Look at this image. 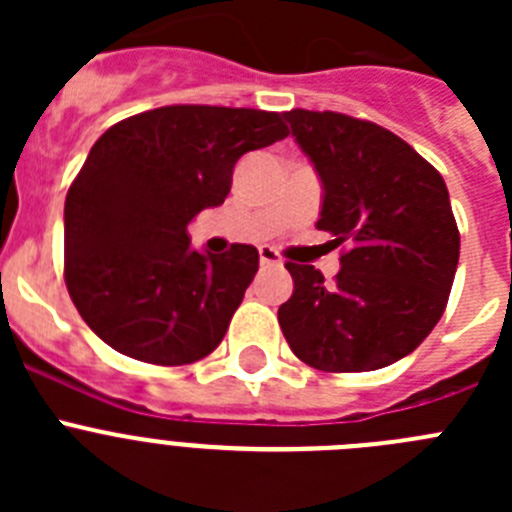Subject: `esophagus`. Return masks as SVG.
Instances as JSON below:
<instances>
[{
  "label": "esophagus",
  "mask_w": 512,
  "mask_h": 512,
  "mask_svg": "<svg viewBox=\"0 0 512 512\" xmlns=\"http://www.w3.org/2000/svg\"><path fill=\"white\" fill-rule=\"evenodd\" d=\"M259 261H261V266H279V264H282L279 253L274 251L271 246H261L259 248Z\"/></svg>",
  "instance_id": "1"
}]
</instances>
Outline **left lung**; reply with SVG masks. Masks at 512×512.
<instances>
[{
	"label": "left lung",
	"instance_id": "left-lung-1",
	"mask_svg": "<svg viewBox=\"0 0 512 512\" xmlns=\"http://www.w3.org/2000/svg\"><path fill=\"white\" fill-rule=\"evenodd\" d=\"M323 182L318 230L341 253L336 282L287 269L295 292L279 325L297 359L320 372H374L413 354L441 320L459 264L449 189L413 146L341 112H284Z\"/></svg>",
	"mask_w": 512,
	"mask_h": 512
}]
</instances>
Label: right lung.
I'll return each instance as SVG.
<instances>
[{"instance_id": "right-lung-1", "label": "right lung", "mask_w": 512, "mask_h": 512, "mask_svg": "<svg viewBox=\"0 0 512 512\" xmlns=\"http://www.w3.org/2000/svg\"><path fill=\"white\" fill-rule=\"evenodd\" d=\"M279 112L171 104L112 125L63 207V277L84 323L120 354L182 366L212 354L259 251L200 253L189 223L223 205L235 161L287 138Z\"/></svg>"}]
</instances>
